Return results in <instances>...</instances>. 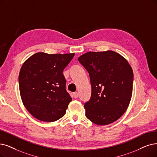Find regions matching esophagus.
Here are the masks:
<instances>
[{"instance_id":"1","label":"esophagus","mask_w":157,"mask_h":157,"mask_svg":"<svg viewBox=\"0 0 157 157\" xmlns=\"http://www.w3.org/2000/svg\"><path fill=\"white\" fill-rule=\"evenodd\" d=\"M73 96L75 98H77L78 97V93L77 92H75V93H73Z\"/></svg>"}]
</instances>
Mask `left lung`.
Listing matches in <instances>:
<instances>
[{
  "instance_id": "1",
  "label": "left lung",
  "mask_w": 157,
  "mask_h": 157,
  "mask_svg": "<svg viewBox=\"0 0 157 157\" xmlns=\"http://www.w3.org/2000/svg\"><path fill=\"white\" fill-rule=\"evenodd\" d=\"M89 73L91 96L84 104L86 116L105 126L126 111L133 92V72L128 60L113 51L87 52L78 58Z\"/></svg>"
}]
</instances>
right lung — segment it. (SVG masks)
Masks as SVG:
<instances>
[{"label": "right lung", "instance_id": "right-lung-1", "mask_svg": "<svg viewBox=\"0 0 157 157\" xmlns=\"http://www.w3.org/2000/svg\"><path fill=\"white\" fill-rule=\"evenodd\" d=\"M75 53H36L24 62L18 76L22 101L29 113L43 122L63 117L72 100L62 74Z\"/></svg>", "mask_w": 157, "mask_h": 157}]
</instances>
